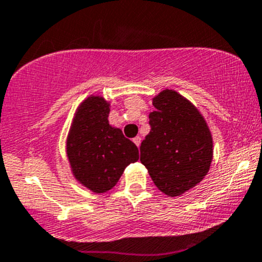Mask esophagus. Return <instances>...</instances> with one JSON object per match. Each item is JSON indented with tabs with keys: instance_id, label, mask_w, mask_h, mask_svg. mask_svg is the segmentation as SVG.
<instances>
[{
	"instance_id": "esophagus-1",
	"label": "esophagus",
	"mask_w": 262,
	"mask_h": 262,
	"mask_svg": "<svg viewBox=\"0 0 262 262\" xmlns=\"http://www.w3.org/2000/svg\"><path fill=\"white\" fill-rule=\"evenodd\" d=\"M133 142H134V144L137 145V147H139L140 142H142V138H140V137H136V138H133Z\"/></svg>"
}]
</instances>
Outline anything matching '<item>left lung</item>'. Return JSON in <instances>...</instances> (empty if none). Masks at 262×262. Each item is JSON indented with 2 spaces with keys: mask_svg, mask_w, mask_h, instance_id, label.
Listing matches in <instances>:
<instances>
[{
  "mask_svg": "<svg viewBox=\"0 0 262 262\" xmlns=\"http://www.w3.org/2000/svg\"><path fill=\"white\" fill-rule=\"evenodd\" d=\"M150 132L140 145V162L158 189L181 196L210 170L213 156L211 132L189 100L166 89L153 98Z\"/></svg>",
  "mask_w": 262,
  "mask_h": 262,
  "instance_id": "1",
  "label": "left lung"
}]
</instances>
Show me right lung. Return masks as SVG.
Segmentation results:
<instances>
[{"label":"right lung","instance_id":"obj_1","mask_svg":"<svg viewBox=\"0 0 262 262\" xmlns=\"http://www.w3.org/2000/svg\"><path fill=\"white\" fill-rule=\"evenodd\" d=\"M110 104L92 95L79 105L66 140L74 177L95 193L117 184L124 169L139 159L137 145L109 124Z\"/></svg>","mask_w":262,"mask_h":262}]
</instances>
